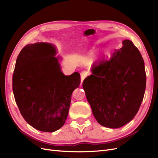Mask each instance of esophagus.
<instances>
[{"label": "esophagus", "mask_w": 158, "mask_h": 158, "mask_svg": "<svg viewBox=\"0 0 158 158\" xmlns=\"http://www.w3.org/2000/svg\"><path fill=\"white\" fill-rule=\"evenodd\" d=\"M80 75H81V85L83 82V80L86 77V76L88 75V72H86V71H83V72H81Z\"/></svg>", "instance_id": "1"}]
</instances>
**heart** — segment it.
<instances>
[{
  "label": "heart",
  "instance_id": "b5f03b06",
  "mask_svg": "<svg viewBox=\"0 0 158 158\" xmlns=\"http://www.w3.org/2000/svg\"><path fill=\"white\" fill-rule=\"evenodd\" d=\"M94 53H95L94 50H90V52H89V54H88L89 56H93V55L94 54Z\"/></svg>",
  "mask_w": 158,
  "mask_h": 158
}]
</instances>
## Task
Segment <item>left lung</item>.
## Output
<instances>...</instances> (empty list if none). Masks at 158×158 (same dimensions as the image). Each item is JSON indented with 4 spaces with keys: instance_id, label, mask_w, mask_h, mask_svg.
Instances as JSON below:
<instances>
[{
    "instance_id": "obj_1",
    "label": "left lung",
    "mask_w": 158,
    "mask_h": 158,
    "mask_svg": "<svg viewBox=\"0 0 158 158\" xmlns=\"http://www.w3.org/2000/svg\"><path fill=\"white\" fill-rule=\"evenodd\" d=\"M110 60L91 69L83 87L98 123L117 129L133 119L144 98L146 75L144 62L133 42L126 39Z\"/></svg>"
}]
</instances>
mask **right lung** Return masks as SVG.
<instances>
[{
    "instance_id": "obj_1",
    "label": "right lung",
    "mask_w": 158,
    "mask_h": 158,
    "mask_svg": "<svg viewBox=\"0 0 158 158\" xmlns=\"http://www.w3.org/2000/svg\"><path fill=\"white\" fill-rule=\"evenodd\" d=\"M55 46L48 43L29 44L16 60L12 89L20 113L40 131L54 132L68 118L73 91L80 85V74L65 75L56 57Z\"/></svg>"
}]
</instances>
